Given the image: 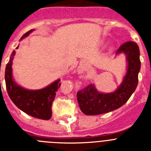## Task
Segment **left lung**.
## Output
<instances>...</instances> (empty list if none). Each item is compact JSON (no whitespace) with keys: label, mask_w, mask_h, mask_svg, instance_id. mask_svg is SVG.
<instances>
[{"label":"left lung","mask_w":151,"mask_h":151,"mask_svg":"<svg viewBox=\"0 0 151 151\" xmlns=\"http://www.w3.org/2000/svg\"><path fill=\"white\" fill-rule=\"evenodd\" d=\"M122 53L126 56L127 72L115 91L101 93L94 85L91 84L77 93L78 105L85 115H99L116 110L127 102L135 91L141 69L139 47L134 41H128L119 47L116 54Z\"/></svg>","instance_id":"8db88e82"}]
</instances>
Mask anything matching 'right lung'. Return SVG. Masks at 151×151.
I'll return each instance as SVG.
<instances>
[{"label": "right lung", "mask_w": 151, "mask_h": 151, "mask_svg": "<svg viewBox=\"0 0 151 151\" xmlns=\"http://www.w3.org/2000/svg\"><path fill=\"white\" fill-rule=\"evenodd\" d=\"M34 29H31L22 36L19 41L26 38ZM17 47V49L18 48ZM16 51L13 50L5 69V82L8 95L13 104L24 113L35 118L48 120L52 116V103L56 92L60 86V79H57L50 85L39 90H28L19 85L13 78L12 63Z\"/></svg>", "instance_id": "1"}]
</instances>
